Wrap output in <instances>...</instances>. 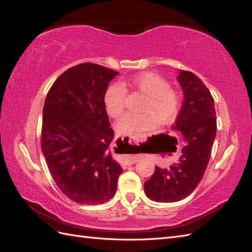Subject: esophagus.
<instances>
[{
  "instance_id": "esophagus-1",
  "label": "esophagus",
  "mask_w": 252,
  "mask_h": 252,
  "mask_svg": "<svg viewBox=\"0 0 252 252\" xmlns=\"http://www.w3.org/2000/svg\"><path fill=\"white\" fill-rule=\"evenodd\" d=\"M136 161H138V158H129L126 159L125 162L122 163V166H123V168H126L127 166H130V165L136 163Z\"/></svg>"
}]
</instances>
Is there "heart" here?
I'll return each instance as SVG.
<instances>
[{"label":"heart","mask_w":252,"mask_h":252,"mask_svg":"<svg viewBox=\"0 0 252 252\" xmlns=\"http://www.w3.org/2000/svg\"><path fill=\"white\" fill-rule=\"evenodd\" d=\"M125 85L146 95L142 106L143 113H127L117 125L119 132L139 136L143 131L152 130L158 126V119L164 123L178 116L181 107V95L170 87L162 75L145 72L129 79ZM127 90L123 84L112 83L104 94L106 110L112 118H120L124 112Z\"/></svg>","instance_id":"b5f03b06"}]
</instances>
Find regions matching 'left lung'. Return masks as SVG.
Returning <instances> with one entry per match:
<instances>
[{
    "mask_svg": "<svg viewBox=\"0 0 252 252\" xmlns=\"http://www.w3.org/2000/svg\"><path fill=\"white\" fill-rule=\"evenodd\" d=\"M177 79L184 102L172 129L181 131L185 146L178 162L167 168L156 166L152 177L144 184L149 199L162 203L185 199L199 185L217 134L215 101L208 88L190 71L181 70Z\"/></svg>",
    "mask_w": 252,
    "mask_h": 252,
    "instance_id": "1",
    "label": "left lung"
}]
</instances>
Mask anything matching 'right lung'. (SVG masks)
Masks as SVG:
<instances>
[{"label": "right lung", "mask_w": 252, "mask_h": 252, "mask_svg": "<svg viewBox=\"0 0 252 252\" xmlns=\"http://www.w3.org/2000/svg\"><path fill=\"white\" fill-rule=\"evenodd\" d=\"M118 74L97 64H79L60 75L45 100L43 155L61 191L75 203L103 204L117 191L123 169L109 150L114 132L104 94Z\"/></svg>", "instance_id": "1"}]
</instances>
